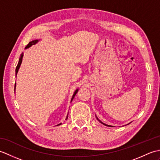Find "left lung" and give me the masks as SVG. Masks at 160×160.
<instances>
[{"mask_svg": "<svg viewBox=\"0 0 160 160\" xmlns=\"http://www.w3.org/2000/svg\"><path fill=\"white\" fill-rule=\"evenodd\" d=\"M97 120H98V121H99L100 122H101V123H102V124H104V125H105V126H107V127H111V126H110V125H107V124H104V123H103V122H101L100 120H99V119H98V118H97Z\"/></svg>", "mask_w": 160, "mask_h": 160, "instance_id": "obj_1", "label": "left lung"}]
</instances>
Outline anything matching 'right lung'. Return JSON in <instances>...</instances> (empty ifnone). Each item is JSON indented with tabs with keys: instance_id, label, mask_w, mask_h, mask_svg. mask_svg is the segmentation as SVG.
Here are the masks:
<instances>
[{
	"instance_id": "right-lung-1",
	"label": "right lung",
	"mask_w": 160,
	"mask_h": 160,
	"mask_svg": "<svg viewBox=\"0 0 160 160\" xmlns=\"http://www.w3.org/2000/svg\"><path fill=\"white\" fill-rule=\"evenodd\" d=\"M38 42V40H32V41L29 42L28 45L25 47V49H28V48H29V47H31V46H32V45H35V44H36V43ZM22 57H23V53L21 54V55H20V58H19V61H18V64H17V67H16V76H17V73H18V69H19V68H20V64H21V63H22ZM15 89H16V83H15ZM78 89H76V91H75V92H74V93H73V96H72V98H71V102H72V100H73V98H74L75 96H76V93H78ZM67 118H68V115H67V118H66V119H65L66 120H67ZM60 124H61V123H60V124H58V125H60Z\"/></svg>"
}]
</instances>
